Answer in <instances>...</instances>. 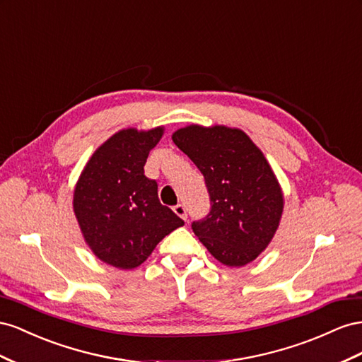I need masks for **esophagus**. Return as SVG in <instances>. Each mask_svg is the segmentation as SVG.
<instances>
[{
	"instance_id": "34e87169",
	"label": "esophagus",
	"mask_w": 362,
	"mask_h": 362,
	"mask_svg": "<svg viewBox=\"0 0 362 362\" xmlns=\"http://www.w3.org/2000/svg\"><path fill=\"white\" fill-rule=\"evenodd\" d=\"M173 211H174L175 214H177L182 220L187 221V218H188V214H187V208H185V204H180V203H179V204H175L174 208H173Z\"/></svg>"
}]
</instances>
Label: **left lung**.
<instances>
[{"label": "left lung", "mask_w": 362, "mask_h": 362, "mask_svg": "<svg viewBox=\"0 0 362 362\" xmlns=\"http://www.w3.org/2000/svg\"><path fill=\"white\" fill-rule=\"evenodd\" d=\"M173 141L204 175L211 212L192 230L216 261L243 267L255 261L273 236L284 194L264 153L240 129L192 126Z\"/></svg>", "instance_id": "1"}]
</instances>
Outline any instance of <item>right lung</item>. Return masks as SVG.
Masks as SVG:
<instances>
[{
	"label": "right lung",
	"mask_w": 362,
	"mask_h": 362,
	"mask_svg": "<svg viewBox=\"0 0 362 362\" xmlns=\"http://www.w3.org/2000/svg\"><path fill=\"white\" fill-rule=\"evenodd\" d=\"M163 135L124 129L95 150L74 189V214L89 249L121 270L139 267L154 247L183 226L158 197V183L146 177L148 153Z\"/></svg>",
	"instance_id": "obj_1"
}]
</instances>
